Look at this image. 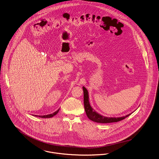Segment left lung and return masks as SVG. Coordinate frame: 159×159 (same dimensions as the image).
<instances>
[{
  "mask_svg": "<svg viewBox=\"0 0 159 159\" xmlns=\"http://www.w3.org/2000/svg\"><path fill=\"white\" fill-rule=\"evenodd\" d=\"M82 89H83V91H84V102L85 111L87 117L91 120L97 122V123H101V124H108V123L117 122L120 121V120L125 119L126 117H128L129 115L131 114V113L125 116L120 117H105V116H103L99 114L92 107V106L90 104L88 90L84 87H83Z\"/></svg>",
  "mask_w": 159,
  "mask_h": 159,
  "instance_id": "8db88e82",
  "label": "left lung"
}]
</instances>
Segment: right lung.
<instances>
[{"mask_svg": "<svg viewBox=\"0 0 159 159\" xmlns=\"http://www.w3.org/2000/svg\"><path fill=\"white\" fill-rule=\"evenodd\" d=\"M59 111H60V109H59L58 110H57V111H55V112H53V114H51L45 115V116H37V115L35 116H35H36V117H41V118H51V117H53L54 116L57 115V114L58 113Z\"/></svg>", "mask_w": 159, "mask_h": 159, "instance_id": "obj_1", "label": "right lung"}]
</instances>
